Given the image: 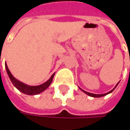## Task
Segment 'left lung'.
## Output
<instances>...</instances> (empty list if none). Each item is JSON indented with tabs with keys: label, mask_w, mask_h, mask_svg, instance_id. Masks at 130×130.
<instances>
[{
	"label": "left lung",
	"mask_w": 130,
	"mask_h": 130,
	"mask_svg": "<svg viewBox=\"0 0 130 130\" xmlns=\"http://www.w3.org/2000/svg\"><path fill=\"white\" fill-rule=\"evenodd\" d=\"M119 83V82L116 85V86L114 87V88L113 89V90H111V91H109V92H106V93H104V94H94V93H90V92H87V91H85L84 90H83V89H81L80 87H79V89L83 91V92H84L85 94H87V95H88L89 96H90V97H93V98H100V97H103V96H105V95H108V94H109V93H111V92H112L113 91V90L117 87V86L118 85V84Z\"/></svg>",
	"instance_id": "8db88e82"
}]
</instances>
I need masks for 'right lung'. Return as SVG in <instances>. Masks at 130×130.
Wrapping results in <instances>:
<instances>
[{
	"label": "right lung",
	"mask_w": 130,
	"mask_h": 130,
	"mask_svg": "<svg viewBox=\"0 0 130 130\" xmlns=\"http://www.w3.org/2000/svg\"><path fill=\"white\" fill-rule=\"evenodd\" d=\"M5 67H6V69L8 75L9 77V79H11V83L13 85V86L16 88H17L20 92H23V93H24L26 95H38V94H40V92H43L44 90H45L47 87L50 86V85L51 84L53 81V78L54 75H55V73L53 74L52 76L50 77V79L47 81H46L45 83L42 84V85H37V86H31V85H26L24 83L20 82L19 80H18L17 79H16V78L14 77L11 74L10 70L8 69L6 63L5 64Z\"/></svg>",
	"instance_id": "right-lung-1"
}]
</instances>
